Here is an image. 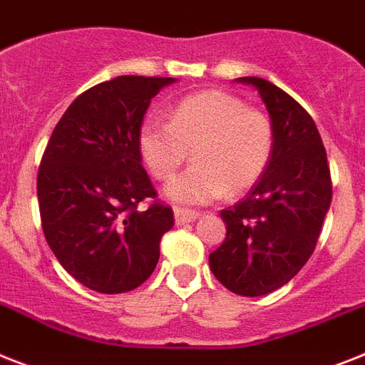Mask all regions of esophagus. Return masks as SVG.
Returning a JSON list of instances; mask_svg holds the SVG:
<instances>
[{
  "label": "esophagus",
  "mask_w": 365,
  "mask_h": 365,
  "mask_svg": "<svg viewBox=\"0 0 365 365\" xmlns=\"http://www.w3.org/2000/svg\"><path fill=\"white\" fill-rule=\"evenodd\" d=\"M175 224L177 225H185L190 224V222H195V220L200 218V212H195V210H188V209H180V207H175Z\"/></svg>",
  "instance_id": "34e87169"
}]
</instances>
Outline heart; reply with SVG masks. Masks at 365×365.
I'll list each match as a JSON object with an SVG mask.
<instances>
[{"mask_svg": "<svg viewBox=\"0 0 365 365\" xmlns=\"http://www.w3.org/2000/svg\"><path fill=\"white\" fill-rule=\"evenodd\" d=\"M138 147L158 180L175 175L192 149L195 164L165 194L177 203L205 205L257 185L272 160L274 128L269 117L235 95L209 89L180 98L170 121L145 119Z\"/></svg>", "mask_w": 365, "mask_h": 365, "instance_id": "obj_1", "label": "heart"}]
</instances>
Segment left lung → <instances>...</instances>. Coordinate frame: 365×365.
Here are the masks:
<instances>
[{
	"instance_id": "obj_1",
	"label": "left lung",
	"mask_w": 365,
	"mask_h": 365,
	"mask_svg": "<svg viewBox=\"0 0 365 365\" xmlns=\"http://www.w3.org/2000/svg\"><path fill=\"white\" fill-rule=\"evenodd\" d=\"M254 86L269 110L274 153L248 195L220 212L227 233L209 264L220 284L240 297H263L293 279L312 257L332 201L327 150L312 115L263 78Z\"/></svg>"
}]
</instances>
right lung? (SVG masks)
<instances>
[{"mask_svg":"<svg viewBox=\"0 0 365 365\" xmlns=\"http://www.w3.org/2000/svg\"><path fill=\"white\" fill-rule=\"evenodd\" d=\"M175 78L117 76L81 93L42 155L38 210L61 267L96 293L140 287L160 257L173 210L156 201L138 132L150 98ZM151 201L140 210L141 200Z\"/></svg>","mask_w":365,"mask_h":365,"instance_id":"right-lung-1","label":"right lung"}]
</instances>
